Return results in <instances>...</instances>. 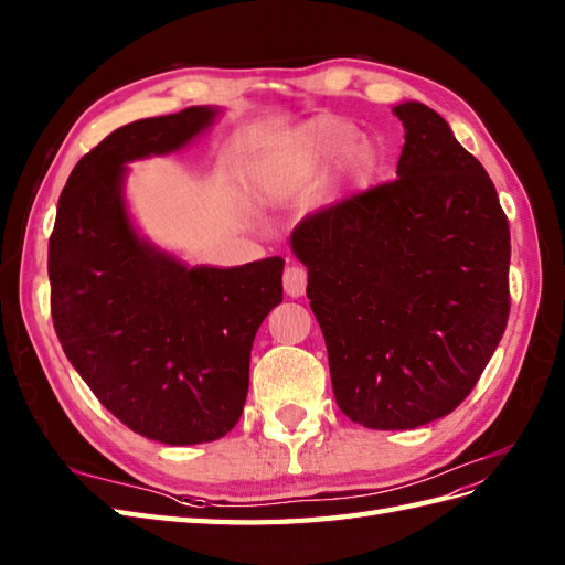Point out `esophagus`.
<instances>
[{
	"mask_svg": "<svg viewBox=\"0 0 565 565\" xmlns=\"http://www.w3.org/2000/svg\"><path fill=\"white\" fill-rule=\"evenodd\" d=\"M285 292L290 297H301L307 290V270L301 266H287L282 275Z\"/></svg>",
	"mask_w": 565,
	"mask_h": 565,
	"instance_id": "1",
	"label": "esophagus"
}]
</instances>
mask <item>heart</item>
Segmentation results:
<instances>
[{
	"label": "heart",
	"instance_id": "heart-1",
	"mask_svg": "<svg viewBox=\"0 0 565 565\" xmlns=\"http://www.w3.org/2000/svg\"><path fill=\"white\" fill-rule=\"evenodd\" d=\"M299 162L328 164L340 160V168L354 182H366L381 168V148L369 136H356L354 124L335 117H321L301 127L290 143ZM285 170L268 174V186H285Z\"/></svg>",
	"mask_w": 565,
	"mask_h": 565
}]
</instances>
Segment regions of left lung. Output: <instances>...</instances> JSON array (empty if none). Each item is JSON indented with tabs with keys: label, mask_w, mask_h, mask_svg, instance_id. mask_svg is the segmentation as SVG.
I'll return each instance as SVG.
<instances>
[{
	"label": "left lung",
	"mask_w": 565,
	"mask_h": 565,
	"mask_svg": "<svg viewBox=\"0 0 565 565\" xmlns=\"http://www.w3.org/2000/svg\"><path fill=\"white\" fill-rule=\"evenodd\" d=\"M393 115V182L326 205L292 232L309 270L338 407L366 429L450 415L497 352L511 311V230L497 186L422 103Z\"/></svg>",
	"instance_id": "left-lung-1"
}]
</instances>
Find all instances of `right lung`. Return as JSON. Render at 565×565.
<instances>
[{
	"label": "right lung",
	"mask_w": 565,
	"mask_h": 565,
	"mask_svg": "<svg viewBox=\"0 0 565 565\" xmlns=\"http://www.w3.org/2000/svg\"><path fill=\"white\" fill-rule=\"evenodd\" d=\"M217 115L131 121L76 162L50 235V309L62 350L131 431L168 446L223 438L242 417L258 326L282 301L280 256L194 266L136 235L127 162L186 146Z\"/></svg>",
	"instance_id": "add662e5"
}]
</instances>
